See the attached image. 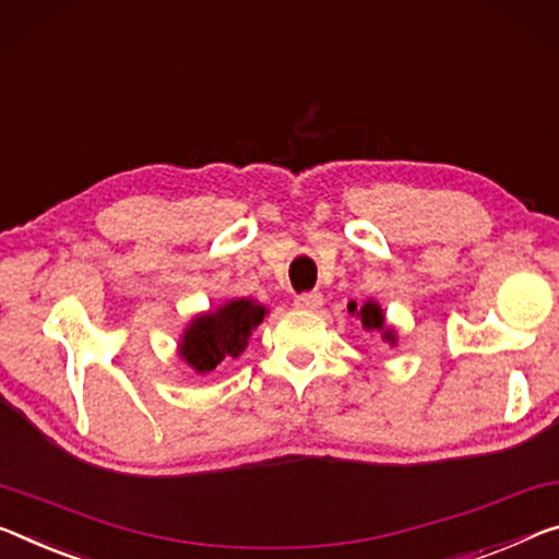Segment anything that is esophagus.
<instances>
[{"instance_id":"obj_1","label":"esophagus","mask_w":559,"mask_h":559,"mask_svg":"<svg viewBox=\"0 0 559 559\" xmlns=\"http://www.w3.org/2000/svg\"><path fill=\"white\" fill-rule=\"evenodd\" d=\"M322 305L320 292H302V295L295 297V307L299 309H317Z\"/></svg>"}]
</instances>
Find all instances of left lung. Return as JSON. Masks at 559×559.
Returning a JSON list of instances; mask_svg holds the SVG:
<instances>
[{
  "label": "left lung",
  "instance_id": "1",
  "mask_svg": "<svg viewBox=\"0 0 559 559\" xmlns=\"http://www.w3.org/2000/svg\"><path fill=\"white\" fill-rule=\"evenodd\" d=\"M349 312L357 314L362 320V328L369 332H382V340L394 342L392 330H384V314L380 305L374 302H365L362 307H357V302H349Z\"/></svg>",
  "mask_w": 559,
  "mask_h": 559
}]
</instances>
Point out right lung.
Masks as SVG:
<instances>
[{
  "label": "right lung",
  "instance_id": "1",
  "mask_svg": "<svg viewBox=\"0 0 559 559\" xmlns=\"http://www.w3.org/2000/svg\"><path fill=\"white\" fill-rule=\"evenodd\" d=\"M264 307L252 299H231L217 312L202 314L187 328L179 355L200 374H210L222 359H237L252 330L262 322Z\"/></svg>",
  "mask_w": 559,
  "mask_h": 559
}]
</instances>
